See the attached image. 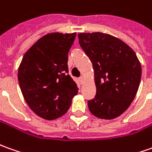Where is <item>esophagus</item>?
I'll return each instance as SVG.
<instances>
[{
  "label": "esophagus",
  "mask_w": 152,
  "mask_h": 152,
  "mask_svg": "<svg viewBox=\"0 0 152 152\" xmlns=\"http://www.w3.org/2000/svg\"><path fill=\"white\" fill-rule=\"evenodd\" d=\"M78 80H79V82H80L81 85L84 83V78H83V77H80V78L78 79Z\"/></svg>",
  "instance_id": "obj_1"
}]
</instances>
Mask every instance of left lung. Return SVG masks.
<instances>
[{
	"label": "left lung",
	"mask_w": 152,
	"mask_h": 152,
	"mask_svg": "<svg viewBox=\"0 0 152 152\" xmlns=\"http://www.w3.org/2000/svg\"><path fill=\"white\" fill-rule=\"evenodd\" d=\"M78 39L94 69L96 94L87 102L90 111L100 119H115L127 110L137 95L141 63L127 44L111 35L79 33Z\"/></svg>",
	"instance_id": "left-lung-1"
}]
</instances>
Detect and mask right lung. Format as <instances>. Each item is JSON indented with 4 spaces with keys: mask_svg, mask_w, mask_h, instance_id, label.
Returning <instances> with one entry per match:
<instances>
[{
    "mask_svg": "<svg viewBox=\"0 0 152 152\" xmlns=\"http://www.w3.org/2000/svg\"><path fill=\"white\" fill-rule=\"evenodd\" d=\"M76 36V32L46 34L25 53L20 64L18 80L23 97L43 119L51 121L66 114L78 93L67 66Z\"/></svg>",
    "mask_w": 152,
    "mask_h": 152,
    "instance_id": "obj_1",
    "label": "right lung"
}]
</instances>
